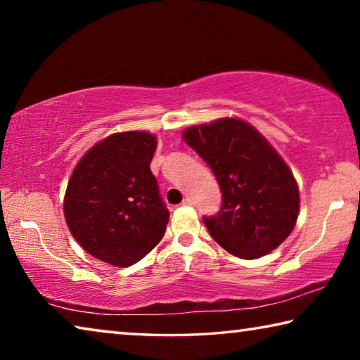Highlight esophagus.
Returning a JSON list of instances; mask_svg holds the SVG:
<instances>
[{
	"label": "esophagus",
	"instance_id": "esophagus-1",
	"mask_svg": "<svg viewBox=\"0 0 360 360\" xmlns=\"http://www.w3.org/2000/svg\"><path fill=\"white\" fill-rule=\"evenodd\" d=\"M182 206H188V205H192V200L191 198H184L182 200V203H181Z\"/></svg>",
	"mask_w": 360,
	"mask_h": 360
}]
</instances>
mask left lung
<instances>
[{"label": "left lung", "mask_w": 360, "mask_h": 360, "mask_svg": "<svg viewBox=\"0 0 360 360\" xmlns=\"http://www.w3.org/2000/svg\"><path fill=\"white\" fill-rule=\"evenodd\" d=\"M182 139L208 163L221 186V211L203 219L216 243L246 260L281 245L295 227L300 192L275 148L240 117L188 127Z\"/></svg>", "instance_id": "left-lung-1"}]
</instances>
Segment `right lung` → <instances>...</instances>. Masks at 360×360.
<instances>
[{
  "mask_svg": "<svg viewBox=\"0 0 360 360\" xmlns=\"http://www.w3.org/2000/svg\"><path fill=\"white\" fill-rule=\"evenodd\" d=\"M155 148L157 138L149 131L114 133L72 169L65 219L75 240L95 259L130 266L165 235L169 212L149 168Z\"/></svg>",
  "mask_w": 360,
  "mask_h": 360,
  "instance_id": "obj_1",
  "label": "right lung"
}]
</instances>
